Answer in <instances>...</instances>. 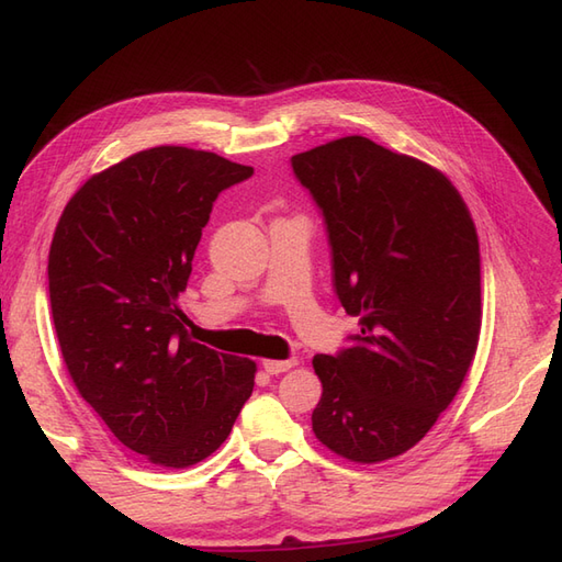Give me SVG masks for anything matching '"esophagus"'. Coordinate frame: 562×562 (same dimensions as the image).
<instances>
[{"label":"esophagus","mask_w":562,"mask_h":562,"mask_svg":"<svg viewBox=\"0 0 562 562\" xmlns=\"http://www.w3.org/2000/svg\"><path fill=\"white\" fill-rule=\"evenodd\" d=\"M296 366V358H290V361H263V370L268 372V375H280V372H286L292 370Z\"/></svg>","instance_id":"obj_1"}]
</instances>
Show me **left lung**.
Masks as SVG:
<instances>
[{
	"label": "left lung",
	"instance_id": "obj_1",
	"mask_svg": "<svg viewBox=\"0 0 562 562\" xmlns=\"http://www.w3.org/2000/svg\"><path fill=\"white\" fill-rule=\"evenodd\" d=\"M292 168L325 215L341 306L361 318L353 347L313 358V431L351 463H382L427 435L474 361L477 229L441 170L361 135L296 154Z\"/></svg>",
	"mask_w": 562,
	"mask_h": 562
}]
</instances>
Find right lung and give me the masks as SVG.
I'll list each match as a JSON object with an SVG mask.
<instances>
[{
    "label": "right lung",
    "mask_w": 562,
    "mask_h": 562,
    "mask_svg": "<svg viewBox=\"0 0 562 562\" xmlns=\"http://www.w3.org/2000/svg\"><path fill=\"white\" fill-rule=\"evenodd\" d=\"M254 168L154 147L70 196L49 249L52 318L76 390L127 449L190 468L227 439L256 363L192 341L178 296L213 201Z\"/></svg>",
    "instance_id": "right-lung-1"
}]
</instances>
